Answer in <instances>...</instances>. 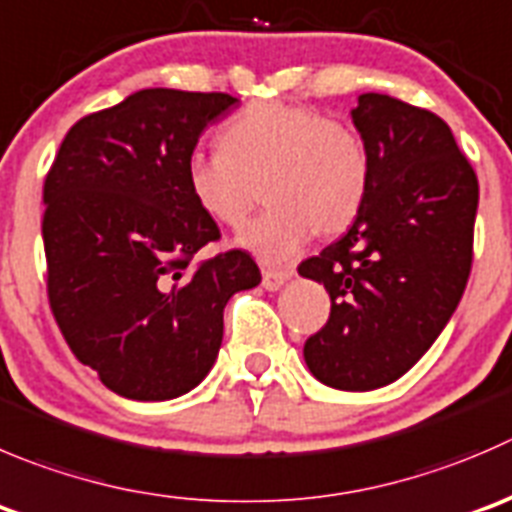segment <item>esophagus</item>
Wrapping results in <instances>:
<instances>
[{"label": "esophagus", "instance_id": "esophagus-1", "mask_svg": "<svg viewBox=\"0 0 512 512\" xmlns=\"http://www.w3.org/2000/svg\"><path fill=\"white\" fill-rule=\"evenodd\" d=\"M290 275L292 272H282V270H265L262 272V287H265V290H280L282 285H285L287 280H290Z\"/></svg>", "mask_w": 512, "mask_h": 512}]
</instances>
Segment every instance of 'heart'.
Wrapping results in <instances>:
<instances>
[{
    "label": "heart",
    "mask_w": 512,
    "mask_h": 512,
    "mask_svg": "<svg viewBox=\"0 0 512 512\" xmlns=\"http://www.w3.org/2000/svg\"><path fill=\"white\" fill-rule=\"evenodd\" d=\"M195 205L240 230L260 200L270 210L240 237L267 265L292 260L320 230L337 235L360 215L372 160L350 124L305 104L252 102L220 130V150L192 152L185 167Z\"/></svg>",
    "instance_id": "heart-1"
}]
</instances>
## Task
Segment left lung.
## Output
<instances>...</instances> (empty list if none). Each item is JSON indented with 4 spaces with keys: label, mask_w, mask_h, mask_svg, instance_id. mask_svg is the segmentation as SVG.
I'll return each instance as SVG.
<instances>
[{
    "label": "left lung",
    "mask_w": 512,
    "mask_h": 512,
    "mask_svg": "<svg viewBox=\"0 0 512 512\" xmlns=\"http://www.w3.org/2000/svg\"><path fill=\"white\" fill-rule=\"evenodd\" d=\"M352 122L372 182L347 235L297 267L330 292L305 362L337 390L403 377L438 340L473 267L478 177L448 124L388 94L357 97Z\"/></svg>",
    "instance_id": "left-lung-1"
}]
</instances>
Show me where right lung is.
Returning <instances> with one entry per match:
<instances>
[{"label":"right lung","mask_w":512,"mask_h":512,"mask_svg":"<svg viewBox=\"0 0 512 512\" xmlns=\"http://www.w3.org/2000/svg\"><path fill=\"white\" fill-rule=\"evenodd\" d=\"M225 92L142 89L82 117L44 177V257L52 315L82 365L122 398L190 393L215 365L222 310L260 282L245 250L197 260L220 227L187 190Z\"/></svg>","instance_id":"1"}]
</instances>
